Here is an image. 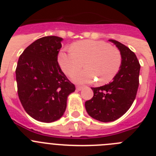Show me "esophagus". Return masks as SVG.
I'll return each instance as SVG.
<instances>
[{
    "label": "esophagus",
    "mask_w": 156,
    "mask_h": 156,
    "mask_svg": "<svg viewBox=\"0 0 156 156\" xmlns=\"http://www.w3.org/2000/svg\"><path fill=\"white\" fill-rule=\"evenodd\" d=\"M83 87H81V86H76V90H83Z\"/></svg>",
    "instance_id": "1"
}]
</instances>
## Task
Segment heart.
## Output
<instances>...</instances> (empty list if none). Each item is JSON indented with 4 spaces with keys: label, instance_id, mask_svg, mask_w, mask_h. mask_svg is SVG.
Listing matches in <instances>:
<instances>
[{
    "label": "heart",
    "instance_id": "1",
    "mask_svg": "<svg viewBox=\"0 0 156 156\" xmlns=\"http://www.w3.org/2000/svg\"><path fill=\"white\" fill-rule=\"evenodd\" d=\"M71 50H63L58 54V62L65 73H73L85 61L84 69L72 75V79L78 83H88L97 79L100 84L113 79L120 69L122 55L117 48L101 41H82L76 42Z\"/></svg>",
    "mask_w": 156,
    "mask_h": 156
}]
</instances>
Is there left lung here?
I'll return each mask as SVG.
<instances>
[{
    "instance_id": "1",
    "label": "left lung",
    "mask_w": 156,
    "mask_h": 156,
    "mask_svg": "<svg viewBox=\"0 0 156 156\" xmlns=\"http://www.w3.org/2000/svg\"><path fill=\"white\" fill-rule=\"evenodd\" d=\"M122 55L120 69L108 84L91 87L94 96L85 102L88 115L101 122H112L124 115L133 104L139 86L140 66L130 49L115 40H109Z\"/></svg>"
}]
</instances>
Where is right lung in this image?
Masks as SVG:
<instances>
[{
    "instance_id": "add662e5",
    "label": "right lung",
    "mask_w": 156,
    "mask_h": 156,
    "mask_svg": "<svg viewBox=\"0 0 156 156\" xmlns=\"http://www.w3.org/2000/svg\"><path fill=\"white\" fill-rule=\"evenodd\" d=\"M62 38L41 37L23 52L16 69L18 94L25 111L36 120L51 122L64 114L76 87L62 71L58 55Z\"/></svg>"
}]
</instances>
